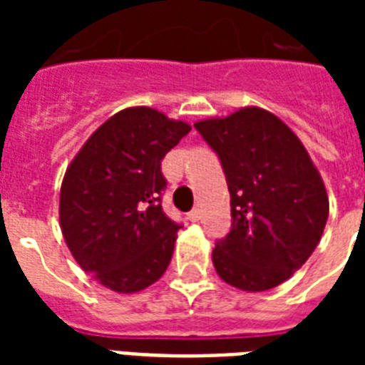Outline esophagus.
<instances>
[{
    "instance_id": "34e87169",
    "label": "esophagus",
    "mask_w": 365,
    "mask_h": 365,
    "mask_svg": "<svg viewBox=\"0 0 365 365\" xmlns=\"http://www.w3.org/2000/svg\"><path fill=\"white\" fill-rule=\"evenodd\" d=\"M187 220H189V222H199V220H200V210H199V208H195V210L189 212Z\"/></svg>"
}]
</instances>
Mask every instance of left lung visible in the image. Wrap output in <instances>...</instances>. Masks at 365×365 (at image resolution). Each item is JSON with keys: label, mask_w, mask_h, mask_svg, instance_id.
I'll return each instance as SVG.
<instances>
[{"label": "left lung", "mask_w": 365, "mask_h": 365, "mask_svg": "<svg viewBox=\"0 0 365 365\" xmlns=\"http://www.w3.org/2000/svg\"><path fill=\"white\" fill-rule=\"evenodd\" d=\"M195 128L220 157L231 195V229L212 252L217 274L244 292L277 288L320 242L329 212L322 178L299 138L265 110Z\"/></svg>", "instance_id": "1"}]
</instances>
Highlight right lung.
Segmentation results:
<instances>
[{"label":"right lung","instance_id":"add662e5","mask_svg":"<svg viewBox=\"0 0 365 365\" xmlns=\"http://www.w3.org/2000/svg\"><path fill=\"white\" fill-rule=\"evenodd\" d=\"M189 130L157 110L128 108L100 126L66 170L62 235L83 271L106 288L140 292L170 263L182 223L160 206V160Z\"/></svg>","mask_w":365,"mask_h":365}]
</instances>
